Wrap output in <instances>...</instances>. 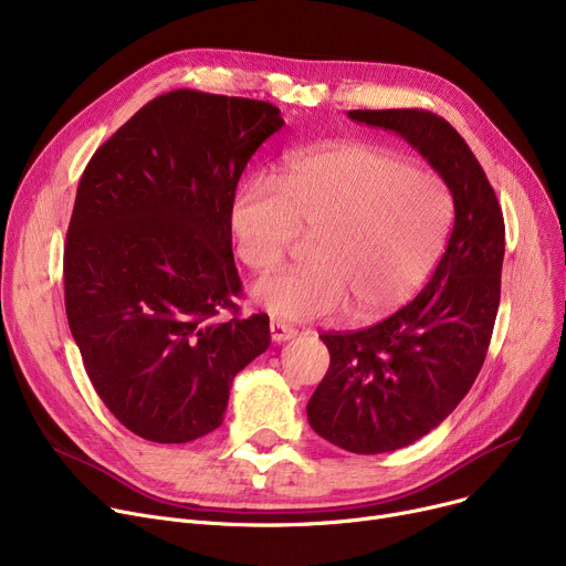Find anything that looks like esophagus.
<instances>
[{"mask_svg":"<svg viewBox=\"0 0 566 566\" xmlns=\"http://www.w3.org/2000/svg\"><path fill=\"white\" fill-rule=\"evenodd\" d=\"M271 337L277 344L289 342L291 337H295V328H293V325H289V323H282V321H271Z\"/></svg>","mask_w":566,"mask_h":566,"instance_id":"1","label":"esophagus"}]
</instances>
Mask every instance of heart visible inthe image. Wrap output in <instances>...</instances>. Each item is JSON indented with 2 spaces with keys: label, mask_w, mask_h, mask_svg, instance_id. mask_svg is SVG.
<instances>
[{
  "label": "heart",
  "mask_w": 566,
  "mask_h": 566,
  "mask_svg": "<svg viewBox=\"0 0 566 566\" xmlns=\"http://www.w3.org/2000/svg\"><path fill=\"white\" fill-rule=\"evenodd\" d=\"M235 256L268 271L298 227L314 229L307 265L252 286L256 305L310 321L350 303L371 316L412 298L438 263L452 222L448 188L385 148L342 142L295 154L280 178L250 176L229 201Z\"/></svg>",
  "instance_id": "heart-1"
}]
</instances>
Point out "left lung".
Listing matches in <instances>:
<instances>
[{
  "label": "left lung",
  "mask_w": 566,
  "mask_h": 566,
  "mask_svg": "<svg viewBox=\"0 0 566 566\" xmlns=\"http://www.w3.org/2000/svg\"><path fill=\"white\" fill-rule=\"evenodd\" d=\"M392 130L448 186L454 227L448 250L415 301L358 333L321 335L331 369L310 403L312 429L353 454L406 448L436 429L478 378L500 305L504 220L465 139L424 109H350Z\"/></svg>",
  "instance_id": "1"
}]
</instances>
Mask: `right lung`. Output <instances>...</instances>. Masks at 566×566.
<instances>
[{
    "label": "right lung",
    "instance_id": "obj_1",
    "mask_svg": "<svg viewBox=\"0 0 566 566\" xmlns=\"http://www.w3.org/2000/svg\"><path fill=\"white\" fill-rule=\"evenodd\" d=\"M284 126L271 103L178 88L146 103L88 160L64 248L71 335L114 418L154 442L224 420L235 374L271 346L238 318L229 201ZM222 308L234 312L227 322Z\"/></svg>",
    "mask_w": 566,
    "mask_h": 566
}]
</instances>
